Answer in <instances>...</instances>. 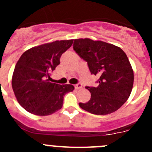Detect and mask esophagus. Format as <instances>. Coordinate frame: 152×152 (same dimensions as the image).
Returning <instances> with one entry per match:
<instances>
[{"mask_svg": "<svg viewBox=\"0 0 152 152\" xmlns=\"http://www.w3.org/2000/svg\"><path fill=\"white\" fill-rule=\"evenodd\" d=\"M75 88L76 89H81L82 88V85L81 83H78L76 85H75Z\"/></svg>", "mask_w": 152, "mask_h": 152, "instance_id": "1", "label": "esophagus"}]
</instances>
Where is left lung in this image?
<instances>
[{
  "instance_id": "obj_1",
  "label": "left lung",
  "mask_w": 152,
  "mask_h": 152,
  "mask_svg": "<svg viewBox=\"0 0 152 152\" xmlns=\"http://www.w3.org/2000/svg\"><path fill=\"white\" fill-rule=\"evenodd\" d=\"M73 50L87 62L91 74L99 77V86L86 87L91 93L87 103H79L92 114L104 115L118 110L131 94L134 73L121 48L103 41L76 39Z\"/></svg>"
}]
</instances>
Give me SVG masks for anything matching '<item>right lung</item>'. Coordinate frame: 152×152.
<instances>
[{
  "instance_id": "add662e5",
  "label": "right lung",
  "mask_w": 152,
  "mask_h": 152,
  "mask_svg": "<svg viewBox=\"0 0 152 152\" xmlns=\"http://www.w3.org/2000/svg\"><path fill=\"white\" fill-rule=\"evenodd\" d=\"M73 39L56 40L24 52L17 62L12 86L18 103L36 115H51L62 107L64 96L74 90L71 85L49 82L50 73L60 63V57Z\"/></svg>"
}]
</instances>
